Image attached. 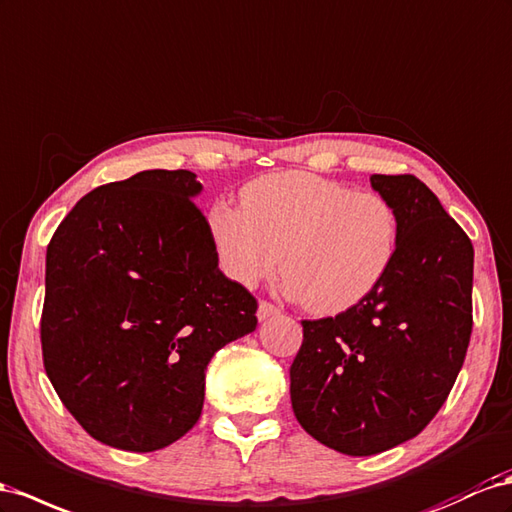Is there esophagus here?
Listing matches in <instances>:
<instances>
[{
  "mask_svg": "<svg viewBox=\"0 0 512 512\" xmlns=\"http://www.w3.org/2000/svg\"><path fill=\"white\" fill-rule=\"evenodd\" d=\"M275 314H280L278 306H273V303H269V301H260L258 303V312H256L258 321H267V319H271V316H275Z\"/></svg>",
  "mask_w": 512,
  "mask_h": 512,
  "instance_id": "esophagus-1",
  "label": "esophagus"
}]
</instances>
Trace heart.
<instances>
[{
	"mask_svg": "<svg viewBox=\"0 0 512 512\" xmlns=\"http://www.w3.org/2000/svg\"><path fill=\"white\" fill-rule=\"evenodd\" d=\"M209 232L224 273L252 288L278 267L288 295L316 314H338L375 290L398 245L394 206L306 172L269 174L215 204Z\"/></svg>",
	"mask_w": 512,
	"mask_h": 512,
	"instance_id": "1",
	"label": "heart"
}]
</instances>
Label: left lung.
I'll return each instance as SVG.
<instances>
[{
    "instance_id": "obj_1",
    "label": "left lung",
    "mask_w": 512,
    "mask_h": 512,
    "mask_svg": "<svg viewBox=\"0 0 512 512\" xmlns=\"http://www.w3.org/2000/svg\"><path fill=\"white\" fill-rule=\"evenodd\" d=\"M398 217L390 271L334 319L301 321L295 418L323 446L370 457L416 437L457 381L472 336L474 247L411 174H372Z\"/></svg>"
}]
</instances>
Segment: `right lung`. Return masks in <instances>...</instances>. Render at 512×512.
Wrapping results in <instances>:
<instances>
[{
  "label": "right lung",
  "instance_id": "1",
  "mask_svg": "<svg viewBox=\"0 0 512 512\" xmlns=\"http://www.w3.org/2000/svg\"><path fill=\"white\" fill-rule=\"evenodd\" d=\"M200 191L189 170L96 187L47 247V377L105 446L153 452L181 439L213 355L256 329V299L217 267Z\"/></svg>",
  "mask_w": 512,
  "mask_h": 512
}]
</instances>
